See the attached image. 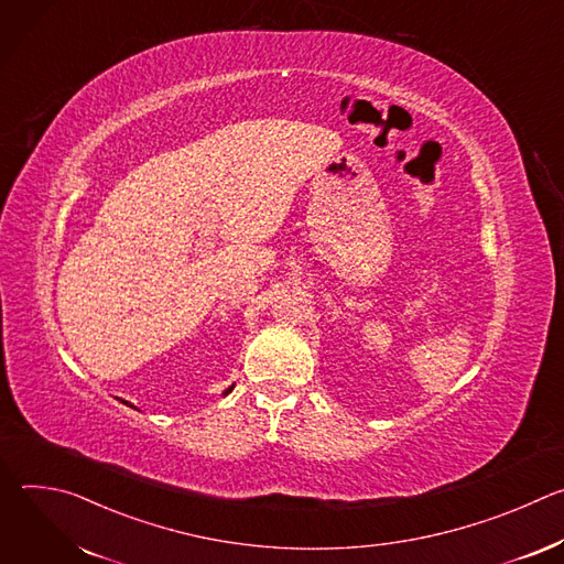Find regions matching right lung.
Segmentation results:
<instances>
[{
  "instance_id": "obj_1",
  "label": "right lung",
  "mask_w": 564,
  "mask_h": 564,
  "mask_svg": "<svg viewBox=\"0 0 564 564\" xmlns=\"http://www.w3.org/2000/svg\"><path fill=\"white\" fill-rule=\"evenodd\" d=\"M227 392H231V388H229V390H227ZM227 392H225V394H227ZM124 404H127V401H124Z\"/></svg>"
}]
</instances>
